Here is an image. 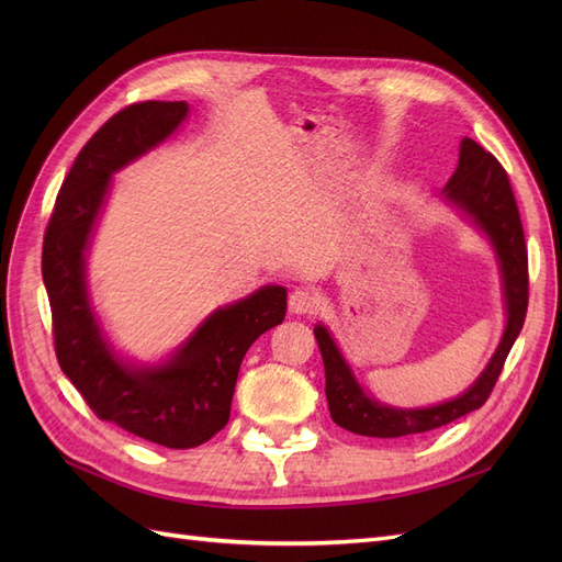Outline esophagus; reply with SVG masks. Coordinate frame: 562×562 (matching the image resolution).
Wrapping results in <instances>:
<instances>
[{"instance_id":"34e87169","label":"esophagus","mask_w":562,"mask_h":562,"mask_svg":"<svg viewBox=\"0 0 562 562\" xmlns=\"http://www.w3.org/2000/svg\"><path fill=\"white\" fill-rule=\"evenodd\" d=\"M288 307H291V312L297 314V316L316 314L318 297H316L314 291H310V288H295L291 297H288Z\"/></svg>"}]
</instances>
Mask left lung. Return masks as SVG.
Returning a JSON list of instances; mask_svg holds the SVG:
<instances>
[{"label":"left lung","mask_w":562,"mask_h":562,"mask_svg":"<svg viewBox=\"0 0 562 562\" xmlns=\"http://www.w3.org/2000/svg\"><path fill=\"white\" fill-rule=\"evenodd\" d=\"M443 192L446 199L457 203L459 209H464L479 223V227L497 248L508 307V323L502 345L497 347L495 356H492V361L479 378V382L467 394L448 403L424 407V411H398V407L380 405L378 401L363 394L361 386L356 384L349 366L339 356L328 330L316 326L314 337L321 349L323 368H326V396L330 417L337 427L351 434L370 438H403L434 431L479 411L490 398L492 389H495L504 370L506 356L512 351L516 337L520 335L527 314V297H530L527 295L530 293V277H527V246L518 203L504 166L485 147L471 138H464L462 147H459V166Z\"/></svg>","instance_id":"8db88e82"}]
</instances>
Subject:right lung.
Returning a JSON list of instances; mask_svg holds the SVG:
<instances>
[{
  "label": "right lung",
  "instance_id": "add662e5",
  "mask_svg": "<svg viewBox=\"0 0 562 562\" xmlns=\"http://www.w3.org/2000/svg\"><path fill=\"white\" fill-rule=\"evenodd\" d=\"M187 103L145 100L119 110L81 147L44 232L42 277L60 370L98 419L171 450L196 448L225 429L248 347L285 316V288L267 285L215 312L171 363L131 370L100 335L83 281V250L119 168L171 135Z\"/></svg>",
  "mask_w": 562,
  "mask_h": 562
}]
</instances>
